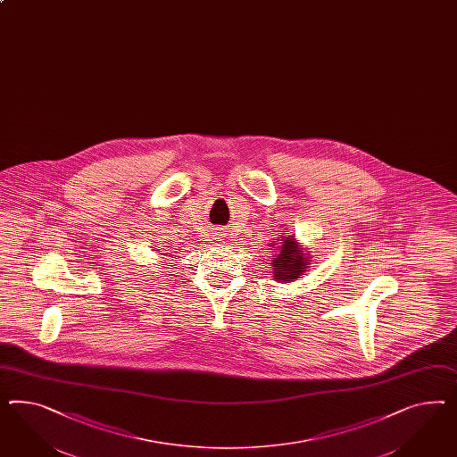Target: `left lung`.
Instances as JSON below:
<instances>
[{
    "mask_svg": "<svg viewBox=\"0 0 457 457\" xmlns=\"http://www.w3.org/2000/svg\"><path fill=\"white\" fill-rule=\"evenodd\" d=\"M278 240V238H275ZM277 247L270 248L272 252V267L274 277L278 282H288L294 278H300L303 275V269L309 265L303 255V250L299 248L295 238H282V242L275 244Z\"/></svg>",
    "mask_w": 457,
    "mask_h": 457,
    "instance_id": "left-lung-1",
    "label": "left lung"
}]
</instances>
